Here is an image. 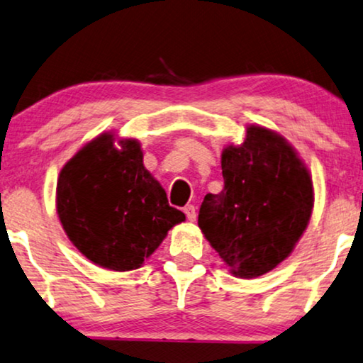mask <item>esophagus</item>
I'll return each mask as SVG.
<instances>
[{
	"mask_svg": "<svg viewBox=\"0 0 363 363\" xmlns=\"http://www.w3.org/2000/svg\"><path fill=\"white\" fill-rule=\"evenodd\" d=\"M184 214H186V217L191 222H194L197 219V212H196V207L194 206H186L184 207Z\"/></svg>",
	"mask_w": 363,
	"mask_h": 363,
	"instance_id": "obj_1",
	"label": "esophagus"
}]
</instances>
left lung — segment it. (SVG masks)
Segmentation results:
<instances>
[{
  "mask_svg": "<svg viewBox=\"0 0 363 363\" xmlns=\"http://www.w3.org/2000/svg\"><path fill=\"white\" fill-rule=\"evenodd\" d=\"M224 189L207 194L199 227L230 274L264 275L286 260L307 229L313 207L311 172L280 134L249 125L220 157Z\"/></svg>",
  "mask_w": 363,
  "mask_h": 363,
  "instance_id": "obj_1",
  "label": "left lung"
}]
</instances>
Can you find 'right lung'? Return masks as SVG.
Wrapping results in <instances>:
<instances>
[{
  "instance_id": "obj_1",
  "label": "right lung",
  "mask_w": 363,
  "mask_h": 363,
  "mask_svg": "<svg viewBox=\"0 0 363 363\" xmlns=\"http://www.w3.org/2000/svg\"><path fill=\"white\" fill-rule=\"evenodd\" d=\"M103 133L61 169L56 211L74 247L103 269L125 272L151 257L186 216L144 167L138 139Z\"/></svg>"
}]
</instances>
